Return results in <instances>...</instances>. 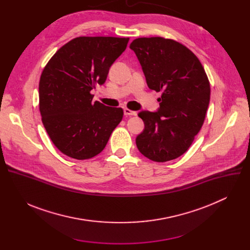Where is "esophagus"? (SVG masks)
I'll list each match as a JSON object with an SVG mask.
<instances>
[{
	"instance_id": "1",
	"label": "esophagus",
	"mask_w": 250,
	"mask_h": 250,
	"mask_svg": "<svg viewBox=\"0 0 250 250\" xmlns=\"http://www.w3.org/2000/svg\"><path fill=\"white\" fill-rule=\"evenodd\" d=\"M124 113H125V116H136V113H135V112H133V111H131V110H129V109H127V108H125V109L124 110Z\"/></svg>"
}]
</instances>
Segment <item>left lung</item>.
Wrapping results in <instances>:
<instances>
[{"mask_svg": "<svg viewBox=\"0 0 250 250\" xmlns=\"http://www.w3.org/2000/svg\"><path fill=\"white\" fill-rule=\"evenodd\" d=\"M134 51L149 89L162 92L157 112L141 111L145 129L135 142L141 154L165 162L184 154L200 131L210 88L198 57L185 45L163 38H139Z\"/></svg>", "mask_w": 250, "mask_h": 250, "instance_id": "left-lung-1", "label": "left lung"}]
</instances>
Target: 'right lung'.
<instances>
[{"label": "right lung", "mask_w": 250, "mask_h": 250, "mask_svg": "<svg viewBox=\"0 0 250 250\" xmlns=\"http://www.w3.org/2000/svg\"><path fill=\"white\" fill-rule=\"evenodd\" d=\"M128 38L80 37L59 48L44 67L39 86L42 124L65 155L78 160L103 151L124 116L122 108L96 101L91 91L104 84Z\"/></svg>", "instance_id": "add662e5"}]
</instances>
